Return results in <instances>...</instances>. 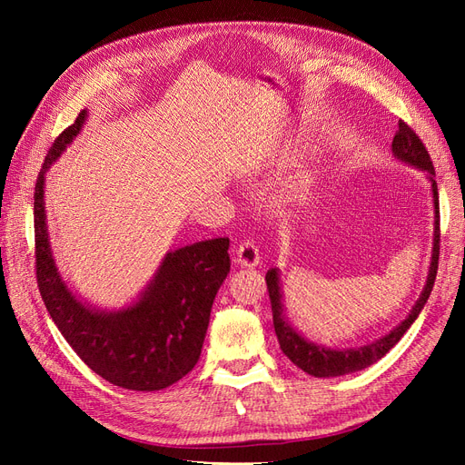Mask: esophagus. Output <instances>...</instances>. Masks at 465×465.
<instances>
[{
	"label": "esophagus",
	"mask_w": 465,
	"mask_h": 465,
	"mask_svg": "<svg viewBox=\"0 0 465 465\" xmlns=\"http://www.w3.org/2000/svg\"><path fill=\"white\" fill-rule=\"evenodd\" d=\"M234 263L241 267H256L260 263V252L258 246L250 241H244L236 246Z\"/></svg>",
	"instance_id": "1"
}]
</instances>
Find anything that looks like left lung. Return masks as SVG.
I'll return each instance as SVG.
<instances>
[{"instance_id":"1","label":"left lung","mask_w":465,"mask_h":465,"mask_svg":"<svg viewBox=\"0 0 465 465\" xmlns=\"http://www.w3.org/2000/svg\"><path fill=\"white\" fill-rule=\"evenodd\" d=\"M391 153H393V157L400 159L401 163L411 164V166L419 168V171L427 173V178H429L430 188H432V203H434V238H432V258H430L427 283L423 287V292H420L419 301L411 308L410 316H407L400 323V326L393 328L384 337H380V340H376L369 345L357 347V349H330V347L312 343V341H308L306 337H302L297 330H294L285 316L283 294H281L277 267H272V270L265 273V283H267V291H270V301H272L273 326H275L281 351H283V353L294 364H297L299 369H302L306 374H312L316 378H330V376H343V374L357 372V371L371 367V364L382 359L388 351L401 340L403 333L411 328V323L417 320L420 311H423V306L427 304L429 294L432 291L436 270H439V250H440L439 188H436V180H434V166H432L430 154L425 149L423 142H420L419 135L401 120L398 124L396 135H393Z\"/></svg>"}]
</instances>
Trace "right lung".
Returning a JSON list of instances; mask_svg holds the SVG:
<instances>
[{
	"instance_id": "1",
	"label": "right lung",
	"mask_w": 465,
	"mask_h": 465,
	"mask_svg": "<svg viewBox=\"0 0 465 465\" xmlns=\"http://www.w3.org/2000/svg\"><path fill=\"white\" fill-rule=\"evenodd\" d=\"M87 110L48 151L35 186L36 281L55 326L87 367L110 384L154 391L173 386L198 362L215 294L231 270L229 238H211L168 252L134 304L98 311L79 301L55 267L45 207L48 168L74 142Z\"/></svg>"
}]
</instances>
